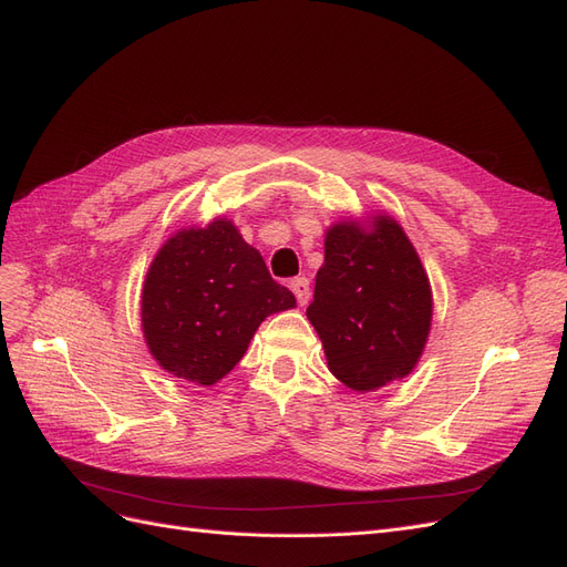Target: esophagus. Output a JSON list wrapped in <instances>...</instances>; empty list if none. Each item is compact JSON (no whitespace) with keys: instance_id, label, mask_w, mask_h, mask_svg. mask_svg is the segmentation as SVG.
<instances>
[{"instance_id":"esophagus-1","label":"esophagus","mask_w":567,"mask_h":567,"mask_svg":"<svg viewBox=\"0 0 567 567\" xmlns=\"http://www.w3.org/2000/svg\"><path fill=\"white\" fill-rule=\"evenodd\" d=\"M290 290H293V293H296L300 307H305L307 302H310V281H307L305 277H298V279L290 281Z\"/></svg>"}]
</instances>
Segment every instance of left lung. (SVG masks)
Wrapping results in <instances>:
<instances>
[{
  "mask_svg": "<svg viewBox=\"0 0 567 567\" xmlns=\"http://www.w3.org/2000/svg\"><path fill=\"white\" fill-rule=\"evenodd\" d=\"M307 319L329 371L354 392L381 390L416 369L431 336L433 288L398 219L375 210L326 229Z\"/></svg>",
  "mask_w": 567,
  "mask_h": 567,
  "instance_id": "left-lung-1",
  "label": "left lung"
}]
</instances>
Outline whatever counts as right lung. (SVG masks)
Here are the masks:
<instances>
[{
  "instance_id": "obj_1",
  "label": "right lung",
  "mask_w": 567,
  "mask_h": 567,
  "mask_svg": "<svg viewBox=\"0 0 567 567\" xmlns=\"http://www.w3.org/2000/svg\"><path fill=\"white\" fill-rule=\"evenodd\" d=\"M296 296L274 281L229 217L177 229L153 257L142 288V333L156 364L208 388L241 362L255 331Z\"/></svg>"
}]
</instances>
